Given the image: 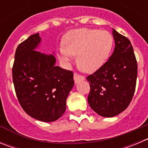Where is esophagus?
<instances>
[{"label": "esophagus", "mask_w": 148, "mask_h": 148, "mask_svg": "<svg viewBox=\"0 0 148 148\" xmlns=\"http://www.w3.org/2000/svg\"><path fill=\"white\" fill-rule=\"evenodd\" d=\"M73 78H74L75 83H78V82H79L80 81L84 80V77L82 76V75H78L77 73H74V76H73Z\"/></svg>", "instance_id": "obj_1"}]
</instances>
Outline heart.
<instances>
[{"instance_id": "heart-1", "label": "heart", "mask_w": 148, "mask_h": 148, "mask_svg": "<svg viewBox=\"0 0 148 148\" xmlns=\"http://www.w3.org/2000/svg\"><path fill=\"white\" fill-rule=\"evenodd\" d=\"M58 50L59 58L69 64L77 55V64L87 73L97 70L104 64L113 48V38L104 30L81 28L68 32Z\"/></svg>"}]
</instances>
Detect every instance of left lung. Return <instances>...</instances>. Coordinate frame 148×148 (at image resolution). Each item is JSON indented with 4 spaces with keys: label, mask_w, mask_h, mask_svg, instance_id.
I'll use <instances>...</instances> for the list:
<instances>
[{
    "label": "left lung",
    "mask_w": 148,
    "mask_h": 148,
    "mask_svg": "<svg viewBox=\"0 0 148 148\" xmlns=\"http://www.w3.org/2000/svg\"><path fill=\"white\" fill-rule=\"evenodd\" d=\"M115 49L108 61L87 76L89 105L103 117H113L125 110L135 92L137 61L129 39L113 29Z\"/></svg>",
    "instance_id": "1"
}]
</instances>
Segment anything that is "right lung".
Returning <instances> with one entry per match:
<instances>
[{
	"label": "right lung",
	"instance_id": "right-lung-1",
	"mask_svg": "<svg viewBox=\"0 0 148 148\" xmlns=\"http://www.w3.org/2000/svg\"><path fill=\"white\" fill-rule=\"evenodd\" d=\"M39 33L30 35L17 47L12 67L13 83L22 108L32 118L52 122L66 110V101L74 85L73 73L56 66L54 55L36 49Z\"/></svg>",
	"mask_w": 148,
	"mask_h": 148
}]
</instances>
